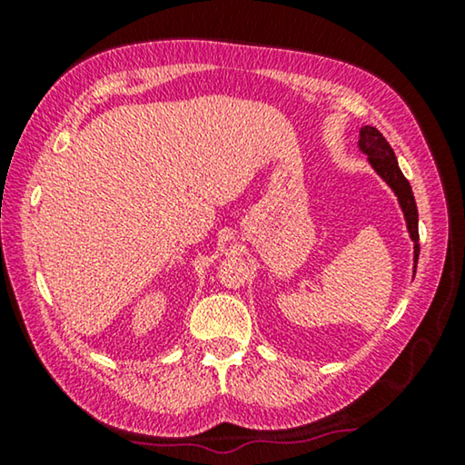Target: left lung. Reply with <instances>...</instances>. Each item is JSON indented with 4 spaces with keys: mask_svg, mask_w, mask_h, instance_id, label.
<instances>
[{
    "mask_svg": "<svg viewBox=\"0 0 465 465\" xmlns=\"http://www.w3.org/2000/svg\"><path fill=\"white\" fill-rule=\"evenodd\" d=\"M358 148L361 154L368 156V163H371L374 173L398 196V205L402 209L406 231H409V237L412 241V275H415L419 260V213L411 183L402 175V171H400L398 158L393 154L391 145L387 143V139L374 126H361Z\"/></svg>",
    "mask_w": 465,
    "mask_h": 465,
    "instance_id": "1",
    "label": "left lung"
}]
</instances>
